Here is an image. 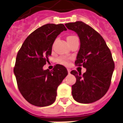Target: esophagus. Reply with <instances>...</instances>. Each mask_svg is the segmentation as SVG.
I'll list each match as a JSON object with an SVG mask.
<instances>
[{
  "label": "esophagus",
  "mask_w": 123,
  "mask_h": 123,
  "mask_svg": "<svg viewBox=\"0 0 123 123\" xmlns=\"http://www.w3.org/2000/svg\"><path fill=\"white\" fill-rule=\"evenodd\" d=\"M67 71H68V73H71V70L70 69H67Z\"/></svg>",
  "instance_id": "esophagus-1"
}]
</instances>
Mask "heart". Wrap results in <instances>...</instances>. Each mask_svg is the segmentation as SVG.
Wrapping results in <instances>:
<instances>
[{"instance_id":"b5f03b06","label":"heart","mask_w":123,"mask_h":123,"mask_svg":"<svg viewBox=\"0 0 123 123\" xmlns=\"http://www.w3.org/2000/svg\"><path fill=\"white\" fill-rule=\"evenodd\" d=\"M75 37H77L76 36H69L67 37V42H69V41L72 40V39H73ZM59 62L61 63H62L63 65H67L68 64V63H69V59H67L66 58H64V57H62V58H60L59 59Z\"/></svg>"}]
</instances>
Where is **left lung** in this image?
<instances>
[{"mask_svg": "<svg viewBox=\"0 0 123 123\" xmlns=\"http://www.w3.org/2000/svg\"><path fill=\"white\" fill-rule=\"evenodd\" d=\"M66 27L78 34L80 47L75 65L86 69L82 74L71 73L76 78L72 86V95L76 102L89 104L99 100L106 93L111 84L115 64L110 50L100 34L82 21L69 23Z\"/></svg>", "mask_w": 123, "mask_h": 123, "instance_id": "1", "label": "left lung"}]
</instances>
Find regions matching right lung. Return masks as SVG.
<instances>
[{
	"label": "right lung",
	"instance_id": "1",
	"mask_svg": "<svg viewBox=\"0 0 123 123\" xmlns=\"http://www.w3.org/2000/svg\"><path fill=\"white\" fill-rule=\"evenodd\" d=\"M67 30L63 24H47L30 34L17 55L13 73L21 95L36 106L53 104L57 88L68 74L63 65L57 64L52 71L43 66L51 55L52 47L59 34Z\"/></svg>",
	"mask_w": 123,
	"mask_h": 123
}]
</instances>
